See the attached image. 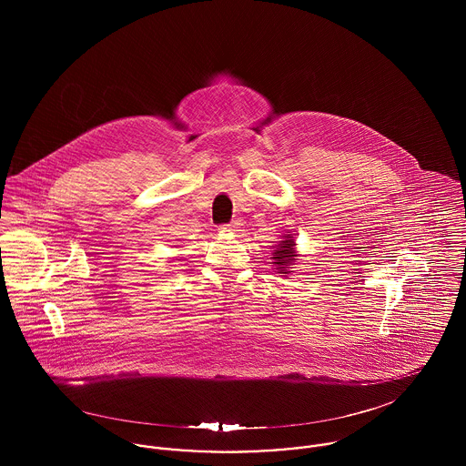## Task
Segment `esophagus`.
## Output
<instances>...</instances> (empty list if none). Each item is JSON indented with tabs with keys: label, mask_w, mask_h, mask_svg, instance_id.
<instances>
[{
	"label": "esophagus",
	"mask_w": 466,
	"mask_h": 466,
	"mask_svg": "<svg viewBox=\"0 0 466 466\" xmlns=\"http://www.w3.org/2000/svg\"><path fill=\"white\" fill-rule=\"evenodd\" d=\"M238 226H240V222H238V220H233V222H229V224H222L220 229H222V231H238Z\"/></svg>",
	"instance_id": "esophagus-1"
}]
</instances>
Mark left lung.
<instances>
[{"label":"left lung","instance_id":"8db88e82","mask_svg":"<svg viewBox=\"0 0 466 466\" xmlns=\"http://www.w3.org/2000/svg\"><path fill=\"white\" fill-rule=\"evenodd\" d=\"M294 240H292V237H285V240H281V244H278V248H276V251L272 253V258L276 260L274 264L276 266H287V264H290L292 260H294ZM278 268H281V270H285V267H278Z\"/></svg>","mask_w":466,"mask_h":466}]
</instances>
